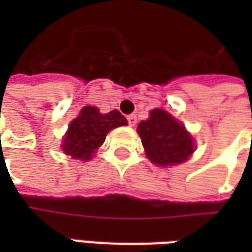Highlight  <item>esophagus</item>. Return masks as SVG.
I'll return each mask as SVG.
<instances>
[{
    "label": "esophagus",
    "instance_id": "obj_1",
    "mask_svg": "<svg viewBox=\"0 0 252 252\" xmlns=\"http://www.w3.org/2000/svg\"><path fill=\"white\" fill-rule=\"evenodd\" d=\"M126 120H128V124H129L131 126H136L137 119H136V116H135V115H129L128 117H126Z\"/></svg>",
    "mask_w": 252,
    "mask_h": 252
}]
</instances>
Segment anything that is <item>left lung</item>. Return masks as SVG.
Instances as JSON below:
<instances>
[{
  "instance_id": "8db88e82",
  "label": "left lung",
  "mask_w": 252,
  "mask_h": 252,
  "mask_svg": "<svg viewBox=\"0 0 252 252\" xmlns=\"http://www.w3.org/2000/svg\"><path fill=\"white\" fill-rule=\"evenodd\" d=\"M137 132L147 158L155 164L173 166L185 162L194 151V143L185 126L166 110L154 109L148 120L140 121Z\"/></svg>"
}]
</instances>
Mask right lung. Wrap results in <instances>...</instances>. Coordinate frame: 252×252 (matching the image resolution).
Returning <instances> with one entry per match:
<instances>
[{
    "mask_svg": "<svg viewBox=\"0 0 252 252\" xmlns=\"http://www.w3.org/2000/svg\"><path fill=\"white\" fill-rule=\"evenodd\" d=\"M121 126H126V120L119 110L102 115L95 106H85L68 126L63 139V151L72 158L89 160L92 154L104 143L108 132Z\"/></svg>",
    "mask_w": 252,
    "mask_h": 252,
    "instance_id": "1",
    "label": "right lung"
}]
</instances>
